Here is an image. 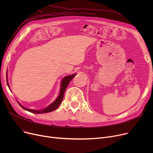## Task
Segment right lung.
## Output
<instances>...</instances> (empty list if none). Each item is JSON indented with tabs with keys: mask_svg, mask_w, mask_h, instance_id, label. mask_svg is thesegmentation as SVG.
<instances>
[{
	"mask_svg": "<svg viewBox=\"0 0 153 153\" xmlns=\"http://www.w3.org/2000/svg\"><path fill=\"white\" fill-rule=\"evenodd\" d=\"M7 76H6V79H7V84L8 87H9V89L10 90V87L9 86V82H8V79H7ZM76 75V74H72L70 76H66L64 77L61 82V85H60V91H59V94L58 95V97L56 98V99L50 105H48V107H46V108L42 109V110H33V109H30V108H27L26 107H24L23 105H22L17 100V103L19 104V105L23 108L24 110H25L31 112V113L33 114H46V113H48V112H51L52 111L55 110L56 109H57L58 108V107L60 105V104L62 102V100L63 99L64 97V92H65L66 88L68 85V84H69L70 81L71 80L74 78V77Z\"/></svg>",
	"mask_w": 153,
	"mask_h": 153,
	"instance_id": "right-lung-1",
	"label": "right lung"
}]
</instances>
